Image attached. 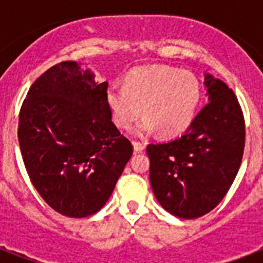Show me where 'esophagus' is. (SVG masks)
<instances>
[{
  "label": "esophagus",
  "instance_id": "34e87169",
  "mask_svg": "<svg viewBox=\"0 0 263 263\" xmlns=\"http://www.w3.org/2000/svg\"><path fill=\"white\" fill-rule=\"evenodd\" d=\"M132 144H134V150H135L136 153H142L144 150L143 142H139V140H134V142H132Z\"/></svg>",
  "mask_w": 263,
  "mask_h": 263
}]
</instances>
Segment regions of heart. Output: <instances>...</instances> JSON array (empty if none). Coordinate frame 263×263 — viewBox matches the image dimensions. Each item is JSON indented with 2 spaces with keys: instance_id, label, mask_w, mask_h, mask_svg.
<instances>
[{
  "instance_id": "1",
  "label": "heart",
  "mask_w": 263,
  "mask_h": 263,
  "mask_svg": "<svg viewBox=\"0 0 263 263\" xmlns=\"http://www.w3.org/2000/svg\"><path fill=\"white\" fill-rule=\"evenodd\" d=\"M202 99V86L194 73L168 65L134 68L125 76L124 86L107 88L106 101L113 121L128 129L139 119L143 109L146 119L135 128L138 135L154 129L165 138L183 134L195 119Z\"/></svg>"
}]
</instances>
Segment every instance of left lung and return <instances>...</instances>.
Instances as JSON below:
<instances>
[{"mask_svg":"<svg viewBox=\"0 0 263 263\" xmlns=\"http://www.w3.org/2000/svg\"><path fill=\"white\" fill-rule=\"evenodd\" d=\"M209 102L187 131L166 143L147 144L150 183L171 214L191 220L212 212L232 185L246 142L245 116L224 82L206 75Z\"/></svg>","mask_w":263,"mask_h":263,"instance_id":"left-lung-1","label":"left lung"}]
</instances>
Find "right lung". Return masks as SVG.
<instances>
[{
    "label": "right lung",
    "mask_w": 263,
    "mask_h": 263,
    "mask_svg": "<svg viewBox=\"0 0 263 263\" xmlns=\"http://www.w3.org/2000/svg\"><path fill=\"white\" fill-rule=\"evenodd\" d=\"M107 82L63 61L35 80L18 115V144L39 195L55 212L83 218L103 208L132 143L111 121Z\"/></svg>",
    "instance_id": "obj_1"
}]
</instances>
